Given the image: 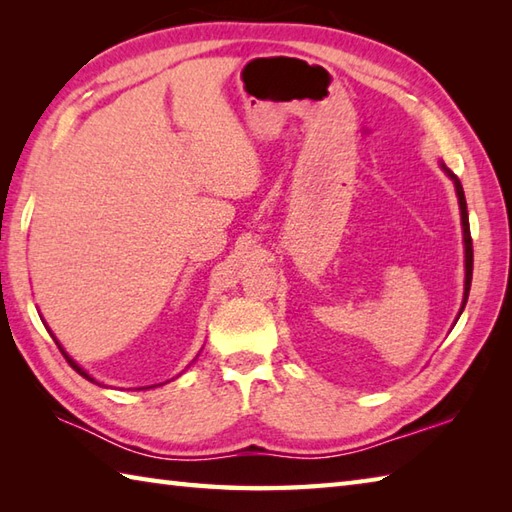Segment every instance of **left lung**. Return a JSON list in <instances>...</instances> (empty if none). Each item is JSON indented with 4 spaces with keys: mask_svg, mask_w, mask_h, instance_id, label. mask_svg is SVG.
Instances as JSON below:
<instances>
[{
    "mask_svg": "<svg viewBox=\"0 0 512 512\" xmlns=\"http://www.w3.org/2000/svg\"><path fill=\"white\" fill-rule=\"evenodd\" d=\"M440 167L453 180L455 195H458V204H460V220H462V239H464V297H462V306H460L458 317H455V321H458L464 306H466V299H469V290H471V279H473V242H471L469 211H466V198H464L462 182L458 180V176H455L451 169H447V165H444V162H440Z\"/></svg>",
    "mask_w": 512,
    "mask_h": 512,
    "instance_id": "obj_1",
    "label": "left lung"
}]
</instances>
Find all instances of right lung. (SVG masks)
<instances>
[{
    "label": "right lung",
    "mask_w": 512,
    "mask_h": 512,
    "mask_svg": "<svg viewBox=\"0 0 512 512\" xmlns=\"http://www.w3.org/2000/svg\"><path fill=\"white\" fill-rule=\"evenodd\" d=\"M50 334H52V332H50ZM52 339H54V343H57V345H59V350L63 352V356H65V358H68V363H70V365H72V367L76 369V372H79V374H81L83 378H88V380H90V383H96V385H101V383H99V380H96L94 376H90L88 372H85V369H83V367H81L79 363H76V361H74V358H72V356H70L68 352H65V350H63V347H61V343L57 341V336H54V334H52ZM167 383H169V380H167ZM160 385H165V383H158V385H151V387H160ZM143 389H145V387H143ZM147 389H149V387H147Z\"/></svg>",
    "instance_id": "right-lung-1"
}]
</instances>
